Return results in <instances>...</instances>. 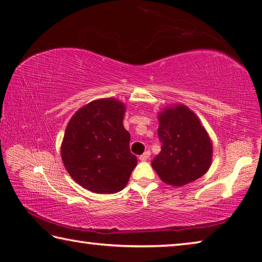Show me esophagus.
<instances>
[{"label": "esophagus", "mask_w": 262, "mask_h": 262, "mask_svg": "<svg viewBox=\"0 0 262 262\" xmlns=\"http://www.w3.org/2000/svg\"><path fill=\"white\" fill-rule=\"evenodd\" d=\"M150 156H151V152H150L149 150H147V151L144 152L143 155L140 156V160H142V161H143V160H147V159L150 158Z\"/></svg>", "instance_id": "1"}]
</instances>
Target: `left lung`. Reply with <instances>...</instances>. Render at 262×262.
Segmentation results:
<instances>
[{
	"label": "left lung",
	"mask_w": 262,
	"mask_h": 262,
	"mask_svg": "<svg viewBox=\"0 0 262 262\" xmlns=\"http://www.w3.org/2000/svg\"><path fill=\"white\" fill-rule=\"evenodd\" d=\"M158 137L161 151L151 165L165 183L182 187L210 168L212 142L187 106L175 105L160 113Z\"/></svg>",
	"instance_id": "1"
}]
</instances>
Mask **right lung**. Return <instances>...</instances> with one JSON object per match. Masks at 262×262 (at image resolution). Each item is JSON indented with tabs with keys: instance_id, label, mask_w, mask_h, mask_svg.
<instances>
[{
	"instance_id": "right-lung-1",
	"label": "right lung",
	"mask_w": 262,
	"mask_h": 262,
	"mask_svg": "<svg viewBox=\"0 0 262 262\" xmlns=\"http://www.w3.org/2000/svg\"><path fill=\"white\" fill-rule=\"evenodd\" d=\"M123 115L122 103L97 99L80 108L66 127L61 159L72 179L90 191H120L137 164Z\"/></svg>"
}]
</instances>
